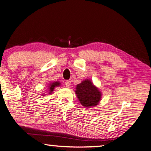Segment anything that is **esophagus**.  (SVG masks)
Masks as SVG:
<instances>
[{"label": "esophagus", "mask_w": 151, "mask_h": 151, "mask_svg": "<svg viewBox=\"0 0 151 151\" xmlns=\"http://www.w3.org/2000/svg\"><path fill=\"white\" fill-rule=\"evenodd\" d=\"M70 85H71V81H65V86H66L67 88H70Z\"/></svg>", "instance_id": "34e87169"}]
</instances>
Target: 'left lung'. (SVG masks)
I'll use <instances>...</instances> for the list:
<instances>
[{"label":"left lung","mask_w":151,"mask_h":151,"mask_svg":"<svg viewBox=\"0 0 151 151\" xmlns=\"http://www.w3.org/2000/svg\"><path fill=\"white\" fill-rule=\"evenodd\" d=\"M75 91L80 103L86 108L95 107L101 100V91L89 78L76 85Z\"/></svg>","instance_id":"1"}]
</instances>
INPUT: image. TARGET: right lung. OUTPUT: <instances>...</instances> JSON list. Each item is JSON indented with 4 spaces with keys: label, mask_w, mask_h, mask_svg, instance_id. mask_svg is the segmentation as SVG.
<instances>
[{
    "label": "right lung",
    "mask_w": 151,
    "mask_h": 151,
    "mask_svg": "<svg viewBox=\"0 0 151 151\" xmlns=\"http://www.w3.org/2000/svg\"><path fill=\"white\" fill-rule=\"evenodd\" d=\"M61 86V83L59 81H53V82H50V83L48 84L47 86V89H48V93L49 94H51L53 91L55 90V88L57 87H59ZM42 96H44V93H42Z\"/></svg>",
    "instance_id": "right-lung-1"
}]
</instances>
